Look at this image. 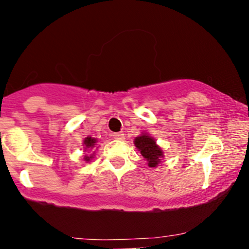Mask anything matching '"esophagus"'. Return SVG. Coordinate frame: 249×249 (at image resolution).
Returning <instances> with one entry per match:
<instances>
[{
    "instance_id": "obj_1",
    "label": "esophagus",
    "mask_w": 249,
    "mask_h": 249,
    "mask_svg": "<svg viewBox=\"0 0 249 249\" xmlns=\"http://www.w3.org/2000/svg\"><path fill=\"white\" fill-rule=\"evenodd\" d=\"M111 136L113 137L115 139H118V141H123V139L125 138V134L123 132H116V133H112Z\"/></svg>"
}]
</instances>
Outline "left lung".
<instances>
[{
    "instance_id": "8db88e82",
    "label": "left lung",
    "mask_w": 249,
    "mask_h": 249,
    "mask_svg": "<svg viewBox=\"0 0 249 249\" xmlns=\"http://www.w3.org/2000/svg\"><path fill=\"white\" fill-rule=\"evenodd\" d=\"M134 145L141 151L142 156L147 160L148 166L156 167L159 164L162 157V151L156 144V141L153 138H151L147 134H142L134 139Z\"/></svg>"
}]
</instances>
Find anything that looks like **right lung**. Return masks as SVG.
I'll return each instance as SVG.
<instances>
[{"mask_svg":"<svg viewBox=\"0 0 249 249\" xmlns=\"http://www.w3.org/2000/svg\"><path fill=\"white\" fill-rule=\"evenodd\" d=\"M96 139L95 138H91V137H88V138H85V141H84V145H85V151H87V148H92L93 146H95L96 145ZM91 158H93L92 156H90V157H88V156H85L84 157V159L87 161H89L90 160Z\"/></svg>","mask_w":249,"mask_h":249,"instance_id":"obj_1","label":"right lung"}]
</instances>
